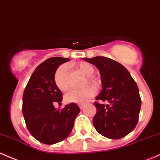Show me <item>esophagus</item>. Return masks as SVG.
I'll return each mask as SVG.
<instances>
[{"mask_svg": "<svg viewBox=\"0 0 160 160\" xmlns=\"http://www.w3.org/2000/svg\"><path fill=\"white\" fill-rule=\"evenodd\" d=\"M85 104H79V105H78V107H79V108L81 109V110H82V109L84 108V107H85Z\"/></svg>", "mask_w": 160, "mask_h": 160, "instance_id": "1", "label": "esophagus"}]
</instances>
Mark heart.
Returning <instances> with one entry per match:
<instances>
[{
	"label": "heart",
	"mask_w": 160,
	"mask_h": 160,
	"mask_svg": "<svg viewBox=\"0 0 160 160\" xmlns=\"http://www.w3.org/2000/svg\"><path fill=\"white\" fill-rule=\"evenodd\" d=\"M75 68L78 69L84 75L86 76L84 85L87 83L91 84L93 86L98 88L100 85V80L99 78L92 75L94 72V68L89 63L79 62L75 64ZM53 82L55 85L61 91H66L68 89L69 84L68 79L67 68L64 65H61L58 68L53 75ZM95 88L92 86H85L82 89H74L68 92L65 95V101L68 103L83 104L85 103L89 99L95 95Z\"/></svg>",
	"instance_id": "1"
}]
</instances>
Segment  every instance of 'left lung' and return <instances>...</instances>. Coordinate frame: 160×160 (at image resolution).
<instances>
[{"instance_id":"left-lung-1","label":"left lung","mask_w":160,"mask_h":160,"mask_svg":"<svg viewBox=\"0 0 160 160\" xmlns=\"http://www.w3.org/2000/svg\"><path fill=\"white\" fill-rule=\"evenodd\" d=\"M99 71L102 90L95 102L96 113L93 125L99 134L110 139L124 138L138 121L141 100L139 90L128 71L118 61L105 57L83 58Z\"/></svg>"}]
</instances>
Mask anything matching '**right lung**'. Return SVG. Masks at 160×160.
<instances>
[{
	"label": "right lung",
	"mask_w": 160,
	"mask_h": 160,
	"mask_svg": "<svg viewBox=\"0 0 160 160\" xmlns=\"http://www.w3.org/2000/svg\"><path fill=\"white\" fill-rule=\"evenodd\" d=\"M69 58H49L41 63L30 77L22 97V113L30 134L39 142L53 145L64 140L72 132L80 109L75 103L57 110L53 102L61 103L63 94L55 85L53 75Z\"/></svg>",
	"instance_id": "obj_1"
}]
</instances>
